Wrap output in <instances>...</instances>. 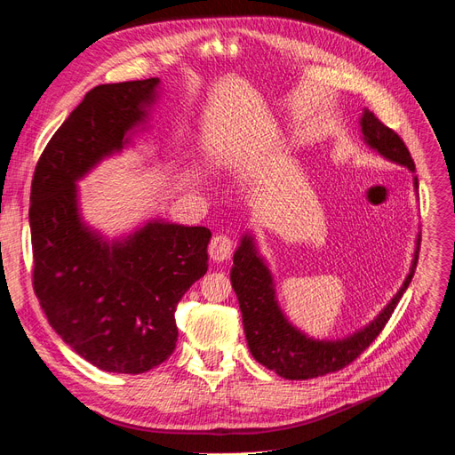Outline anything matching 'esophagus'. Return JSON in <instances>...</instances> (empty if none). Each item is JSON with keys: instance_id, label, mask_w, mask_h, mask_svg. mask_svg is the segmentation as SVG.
<instances>
[{"instance_id": "esophagus-1", "label": "esophagus", "mask_w": 455, "mask_h": 455, "mask_svg": "<svg viewBox=\"0 0 455 455\" xmlns=\"http://www.w3.org/2000/svg\"><path fill=\"white\" fill-rule=\"evenodd\" d=\"M232 255V240L227 235H215L209 242V258L215 263L228 259Z\"/></svg>"}]
</instances>
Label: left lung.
<instances>
[{
  "mask_svg": "<svg viewBox=\"0 0 455 455\" xmlns=\"http://www.w3.org/2000/svg\"><path fill=\"white\" fill-rule=\"evenodd\" d=\"M359 124L365 144L371 149L379 151L382 157L400 163V165L415 172V163L403 140L392 128L382 124L375 113L365 109L363 115H361ZM413 186L415 190L419 188L417 177L413 179ZM419 243H421V238L417 236V248L413 253L410 275L405 276L402 288L367 327L346 336V339L315 340L298 331L292 323H288L276 301L275 283L269 267H267L258 248H255L253 236L243 235L238 250L235 251V258H232L235 259V267L230 271V283L238 298L243 332H246L248 347L255 361H259L261 365L288 380L323 377L327 372L340 371L352 363L363 349L375 342L407 286H410L417 269Z\"/></svg>",
  "mask_w": 455,
  "mask_h": 455,
  "instance_id": "1",
  "label": "left lung"
}]
</instances>
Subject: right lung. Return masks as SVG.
Masks as SVG:
<instances>
[{"mask_svg": "<svg viewBox=\"0 0 455 455\" xmlns=\"http://www.w3.org/2000/svg\"><path fill=\"white\" fill-rule=\"evenodd\" d=\"M159 78L92 88L45 146L30 188L32 284L52 329L101 371L138 375L177 347L174 311L207 273L212 230L149 220L106 240L78 212L76 180L148 121Z\"/></svg>", "mask_w": 455, "mask_h": 455, "instance_id": "add662e5", "label": "right lung"}]
</instances>
